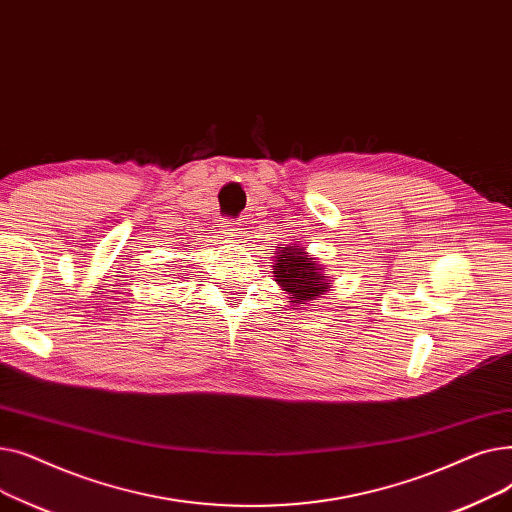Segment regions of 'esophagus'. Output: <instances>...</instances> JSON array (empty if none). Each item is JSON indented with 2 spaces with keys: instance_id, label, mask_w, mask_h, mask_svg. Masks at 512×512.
I'll return each instance as SVG.
<instances>
[{
  "instance_id": "esophagus-1",
  "label": "esophagus",
  "mask_w": 512,
  "mask_h": 512,
  "mask_svg": "<svg viewBox=\"0 0 512 512\" xmlns=\"http://www.w3.org/2000/svg\"><path fill=\"white\" fill-rule=\"evenodd\" d=\"M222 232L228 236V238H240L242 232H245V228H242L240 222H224L222 224Z\"/></svg>"
}]
</instances>
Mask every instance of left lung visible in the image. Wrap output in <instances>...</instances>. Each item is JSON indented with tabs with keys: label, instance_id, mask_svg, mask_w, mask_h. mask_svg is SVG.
I'll return each mask as SVG.
<instances>
[{
	"label": "left lung",
	"instance_id": "left-lung-1",
	"mask_svg": "<svg viewBox=\"0 0 512 512\" xmlns=\"http://www.w3.org/2000/svg\"><path fill=\"white\" fill-rule=\"evenodd\" d=\"M274 280L288 294L292 307L315 303L321 294L332 288V280L326 274V265L315 261L305 247L286 245L278 247L274 253Z\"/></svg>",
	"mask_w": 512,
	"mask_h": 512
}]
</instances>
